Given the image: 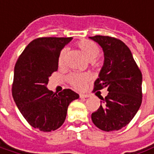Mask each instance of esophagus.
Returning <instances> with one entry per match:
<instances>
[{"label": "esophagus", "mask_w": 154, "mask_h": 154, "mask_svg": "<svg viewBox=\"0 0 154 154\" xmlns=\"http://www.w3.org/2000/svg\"><path fill=\"white\" fill-rule=\"evenodd\" d=\"M79 97H81V98H85V97H89V95H88V94H79Z\"/></svg>", "instance_id": "esophagus-1"}]
</instances>
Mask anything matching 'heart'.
<instances>
[{"label": "heart", "mask_w": 154, "mask_h": 154, "mask_svg": "<svg viewBox=\"0 0 154 154\" xmlns=\"http://www.w3.org/2000/svg\"><path fill=\"white\" fill-rule=\"evenodd\" d=\"M78 48L82 51L85 57L88 60L93 61L94 63L96 62L95 59L97 58L99 54V48L94 42L88 40H82L77 43ZM66 49L61 50L59 53L57 58V63L58 66H62L65 64L66 60ZM67 81L73 88L76 89H82L85 87V83L89 79V76L87 74H78V73H72L67 76Z\"/></svg>", "instance_id": "obj_1"}]
</instances>
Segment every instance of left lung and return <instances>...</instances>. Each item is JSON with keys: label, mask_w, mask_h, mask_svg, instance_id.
Instances as JSON below:
<instances>
[{"label": "left lung", "mask_w": 154, "mask_h": 154, "mask_svg": "<svg viewBox=\"0 0 154 154\" xmlns=\"http://www.w3.org/2000/svg\"><path fill=\"white\" fill-rule=\"evenodd\" d=\"M89 38L100 45L104 52V65L94 90L106 88L108 91L104 98L100 97L102 104L91 118L102 131H119L131 122L140 107L142 73L122 40L101 35Z\"/></svg>", "instance_id": "left-lung-1"}]
</instances>
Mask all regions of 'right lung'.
<instances>
[{
	"label": "right lung",
	"mask_w": 154,
	"mask_h": 154,
	"mask_svg": "<svg viewBox=\"0 0 154 154\" xmlns=\"http://www.w3.org/2000/svg\"><path fill=\"white\" fill-rule=\"evenodd\" d=\"M71 39L53 37L34 39L24 48L14 66V100L28 123L39 131L49 132L60 127L69 104L79 97L69 88L57 94L47 88L48 78L58 69L60 50Z\"/></svg>",
	"instance_id": "add662e5"
}]
</instances>
